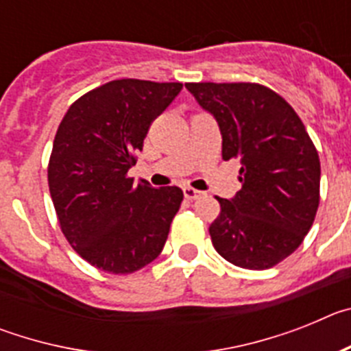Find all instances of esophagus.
<instances>
[{
    "label": "esophagus",
    "instance_id": "1",
    "mask_svg": "<svg viewBox=\"0 0 351 351\" xmlns=\"http://www.w3.org/2000/svg\"><path fill=\"white\" fill-rule=\"evenodd\" d=\"M182 193H184L186 200H195V198H198L200 195H202V191L195 190V188H184V190H182Z\"/></svg>",
    "mask_w": 351,
    "mask_h": 351
}]
</instances>
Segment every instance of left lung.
<instances>
[{
	"instance_id": "left-lung-1",
	"label": "left lung",
	"mask_w": 351,
	"mask_h": 351,
	"mask_svg": "<svg viewBox=\"0 0 351 351\" xmlns=\"http://www.w3.org/2000/svg\"><path fill=\"white\" fill-rule=\"evenodd\" d=\"M218 121L223 160H239L241 191L218 198L210 241L230 263L251 271L290 256L320 204V158L302 121L272 89L253 82H188Z\"/></svg>"
}]
</instances>
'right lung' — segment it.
Returning <instances> with one entry per match:
<instances>
[{"label":"right lung","instance_id":"right-lung-1","mask_svg":"<svg viewBox=\"0 0 351 351\" xmlns=\"http://www.w3.org/2000/svg\"><path fill=\"white\" fill-rule=\"evenodd\" d=\"M181 89V82L110 80L73 101L56 132L47 178L61 232L100 271L135 272L165 246L181 188L135 182L128 170L151 123Z\"/></svg>","mask_w":351,"mask_h":351}]
</instances>
